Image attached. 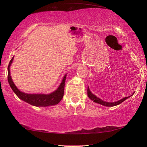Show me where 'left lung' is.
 <instances>
[{"mask_svg":"<svg viewBox=\"0 0 147 147\" xmlns=\"http://www.w3.org/2000/svg\"><path fill=\"white\" fill-rule=\"evenodd\" d=\"M134 93H133L134 94ZM88 96L89 97V98L90 100H93L94 102H96V103H98V104H102V105L103 106H116V105H118V104H121L122 102H124V100L127 99V98H130V96H128V97H125L124 98H122V99L118 100L117 102H105L104 101V100H102L101 99H100L99 98L96 97L95 95H94L91 92H90V90L89 89V88H88Z\"/></svg>","mask_w":147,"mask_h":147,"instance_id":"left-lung-1","label":"left lung"}]
</instances>
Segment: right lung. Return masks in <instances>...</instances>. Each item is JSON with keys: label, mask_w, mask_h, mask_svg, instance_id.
<instances>
[{"label": "right lung", "mask_w": 147, "mask_h": 147, "mask_svg": "<svg viewBox=\"0 0 147 147\" xmlns=\"http://www.w3.org/2000/svg\"><path fill=\"white\" fill-rule=\"evenodd\" d=\"M14 57L11 59L9 62V66H8V82L11 89L15 92L16 95L19 97L20 99L23 100L28 104L35 106H53L57 104L61 101L63 97L64 94V87H65V82L66 80V75L64 76L62 80L61 83L57 90L49 94H26L23 92H21L13 82L11 74H10V66H11L12 62H13Z\"/></svg>", "instance_id": "right-lung-1"}]
</instances>
